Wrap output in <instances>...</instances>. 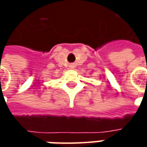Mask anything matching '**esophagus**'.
Returning a JSON list of instances; mask_svg holds the SVG:
<instances>
[{"instance_id": "obj_1", "label": "esophagus", "mask_w": 147, "mask_h": 147, "mask_svg": "<svg viewBox=\"0 0 147 147\" xmlns=\"http://www.w3.org/2000/svg\"><path fill=\"white\" fill-rule=\"evenodd\" d=\"M69 68H70V69H74V68H75V65L72 64V65H69Z\"/></svg>"}]
</instances>
